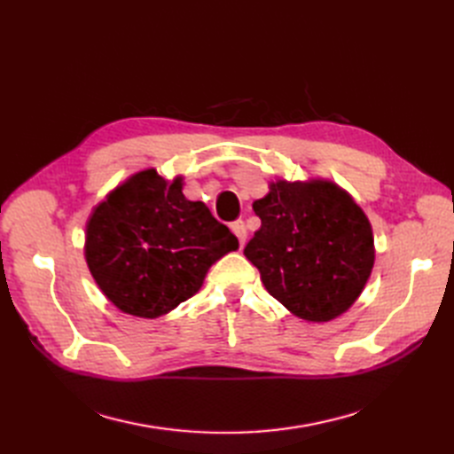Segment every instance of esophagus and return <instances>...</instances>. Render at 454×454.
Returning <instances> with one entry per match:
<instances>
[{"label": "esophagus", "mask_w": 454, "mask_h": 454, "mask_svg": "<svg viewBox=\"0 0 454 454\" xmlns=\"http://www.w3.org/2000/svg\"><path fill=\"white\" fill-rule=\"evenodd\" d=\"M232 232H235V235H237V239L240 242V248H244L246 237H248V231H246V225H244L242 219H239V222L232 223Z\"/></svg>", "instance_id": "34e87169"}]
</instances>
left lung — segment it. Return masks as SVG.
<instances>
[{"label": "left lung", "mask_w": 454, "mask_h": 454, "mask_svg": "<svg viewBox=\"0 0 454 454\" xmlns=\"http://www.w3.org/2000/svg\"><path fill=\"white\" fill-rule=\"evenodd\" d=\"M254 212L261 227L244 255L267 292L309 322L348 310L375 263L369 219L352 197L332 182L280 180Z\"/></svg>", "instance_id": "left-lung-1"}]
</instances>
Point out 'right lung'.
<instances>
[{
  "instance_id": "add662e5",
  "label": "right lung",
  "mask_w": 454,
  "mask_h": 454,
  "mask_svg": "<svg viewBox=\"0 0 454 454\" xmlns=\"http://www.w3.org/2000/svg\"><path fill=\"white\" fill-rule=\"evenodd\" d=\"M151 168L134 174L87 223L85 257L92 278L122 312L159 318L202 286L206 272L239 248L232 232L204 202L187 200Z\"/></svg>"
}]
</instances>
